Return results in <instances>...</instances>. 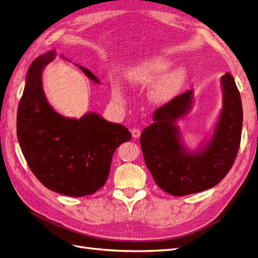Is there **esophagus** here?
Returning a JSON list of instances; mask_svg holds the SVG:
<instances>
[{"instance_id":"obj_1","label":"esophagus","mask_w":258,"mask_h":258,"mask_svg":"<svg viewBox=\"0 0 258 258\" xmlns=\"http://www.w3.org/2000/svg\"><path fill=\"white\" fill-rule=\"evenodd\" d=\"M131 135L135 139H138V138H140V136H141V130L138 129V128L131 129Z\"/></svg>"}]
</instances>
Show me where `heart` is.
<instances>
[{
  "label": "heart",
  "instance_id": "1",
  "mask_svg": "<svg viewBox=\"0 0 258 258\" xmlns=\"http://www.w3.org/2000/svg\"><path fill=\"white\" fill-rule=\"evenodd\" d=\"M172 66V61L163 57H153L139 62L128 72L129 81L140 87L154 85L151 96L154 102L167 104L179 95L187 80V72L184 68H177L165 74ZM113 96L116 101H124L123 89L120 85H115Z\"/></svg>",
  "mask_w": 258,
  "mask_h": 258
}]
</instances>
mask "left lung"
Masks as SVG:
<instances>
[{
	"label": "left lung",
	"instance_id": "8db88e82",
	"mask_svg": "<svg viewBox=\"0 0 258 258\" xmlns=\"http://www.w3.org/2000/svg\"><path fill=\"white\" fill-rule=\"evenodd\" d=\"M223 107L208 141L189 151L182 142L177 120L189 113L194 91L188 90L157 108L154 122L146 127L140 142L146 167L162 190L172 196L212 188L229 172L241 141L243 111L239 90L231 74L221 79Z\"/></svg>",
	"mask_w": 258,
	"mask_h": 258
}]
</instances>
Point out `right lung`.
Masks as SVG:
<instances>
[{
    "label": "right lung",
    "instance_id": "right-lung-1",
    "mask_svg": "<svg viewBox=\"0 0 258 258\" xmlns=\"http://www.w3.org/2000/svg\"><path fill=\"white\" fill-rule=\"evenodd\" d=\"M56 56L54 50L38 56L28 70L17 112V137L38 181L52 191L83 197L105 184L113 154L121 143L130 141L131 134L122 124L107 121L97 113L77 119L53 110L45 96L42 74ZM77 67L100 84L89 70Z\"/></svg>",
    "mask_w": 258,
    "mask_h": 258
}]
</instances>
